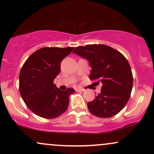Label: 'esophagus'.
<instances>
[{"label": "esophagus", "instance_id": "34e87169", "mask_svg": "<svg viewBox=\"0 0 154 154\" xmlns=\"http://www.w3.org/2000/svg\"><path fill=\"white\" fill-rule=\"evenodd\" d=\"M75 91L76 92H83V91H85V90L82 89V88H76Z\"/></svg>", "mask_w": 154, "mask_h": 154}]
</instances>
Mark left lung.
Here are the masks:
<instances>
[{"label":"left lung","instance_id":"left-lung-1","mask_svg":"<svg viewBox=\"0 0 154 154\" xmlns=\"http://www.w3.org/2000/svg\"><path fill=\"white\" fill-rule=\"evenodd\" d=\"M73 53L88 60L92 68L90 79L102 84L100 93L88 103L89 111L100 118L115 116L126 106L132 89L128 60L119 51L103 44L78 46Z\"/></svg>","mask_w":154,"mask_h":154}]
</instances>
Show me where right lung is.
<instances>
[{"label":"right lung","instance_id":"1","mask_svg":"<svg viewBox=\"0 0 154 154\" xmlns=\"http://www.w3.org/2000/svg\"><path fill=\"white\" fill-rule=\"evenodd\" d=\"M75 48L45 47L26 60L19 74V91L26 106L34 114L45 119L61 116L69 106L73 88L60 91L54 84L59 74L61 63Z\"/></svg>","mask_w":154,"mask_h":154}]
</instances>
